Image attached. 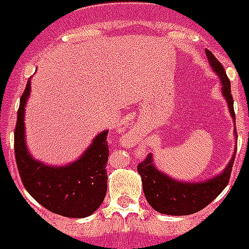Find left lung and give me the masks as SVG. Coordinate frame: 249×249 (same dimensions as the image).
Instances as JSON below:
<instances>
[{
  "mask_svg": "<svg viewBox=\"0 0 249 249\" xmlns=\"http://www.w3.org/2000/svg\"><path fill=\"white\" fill-rule=\"evenodd\" d=\"M206 56L211 61L212 68L223 83V93L228 102L229 111L234 119L231 82L225 73V70L223 64L208 49H206ZM233 161L234 157L220 176L205 182H197V184L178 182L176 179H172L161 172H158L153 165L151 154H147L143 161L138 163L137 170L142 177L144 197L157 212L170 214V216H186V214L200 212L201 209L209 205L227 188L232 173Z\"/></svg>",
  "mask_w": 249,
  "mask_h": 249,
  "instance_id": "obj_1",
  "label": "left lung"
}]
</instances>
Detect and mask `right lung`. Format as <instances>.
Instances as JSON below:
<instances>
[{
    "label": "right lung",
    "mask_w": 249,
    "mask_h": 249,
    "mask_svg": "<svg viewBox=\"0 0 249 249\" xmlns=\"http://www.w3.org/2000/svg\"><path fill=\"white\" fill-rule=\"evenodd\" d=\"M29 92L28 80L21 95L15 128L16 163L22 185L51 212L64 217H87L99 208L107 192L108 131L100 133L82 158L70 166H45L32 158L24 141V111Z\"/></svg>",
    "instance_id": "1"
}]
</instances>
